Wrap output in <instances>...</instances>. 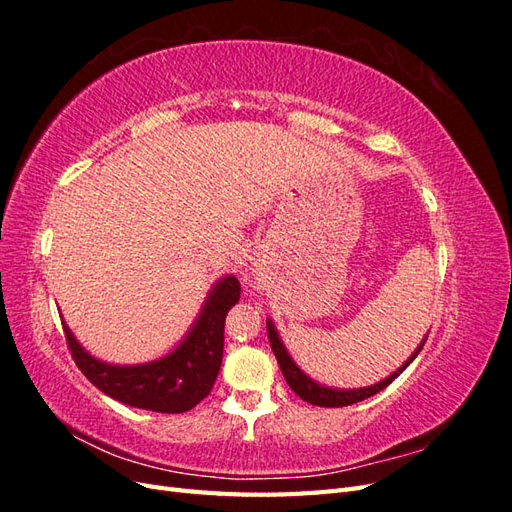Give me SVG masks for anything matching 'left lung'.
I'll return each instance as SVG.
<instances>
[{
	"mask_svg": "<svg viewBox=\"0 0 512 512\" xmlns=\"http://www.w3.org/2000/svg\"><path fill=\"white\" fill-rule=\"evenodd\" d=\"M267 331H269V342H271V348H273V352H275V359H277V363H280V369H282V374H284V378H286L290 389H292L294 393H297L303 401H307V404L322 406V408L350 406V404H356V401H363V399H367V397H371V395L380 393L382 389H386V386H389V384L401 374V371H404V369L416 359V354L421 352V348H423V344H425V339H423V344L418 346V350L410 356V359H408L404 365H401V367L395 371V374H391L389 378H384L382 382L365 386V389L337 391V389H329V386H322V384L314 382L312 378L303 374V371L297 367V363H294V361L290 359V354L286 352V348H284V344H282V339H280V335H277V331H275L271 320H267Z\"/></svg>",
	"mask_w": 512,
	"mask_h": 512,
	"instance_id": "8db88e82",
	"label": "left lung"
}]
</instances>
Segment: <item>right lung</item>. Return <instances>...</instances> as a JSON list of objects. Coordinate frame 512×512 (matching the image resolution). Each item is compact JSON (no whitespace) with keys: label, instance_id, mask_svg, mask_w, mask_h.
<instances>
[{"label":"right lung","instance_id":"1","mask_svg":"<svg viewBox=\"0 0 512 512\" xmlns=\"http://www.w3.org/2000/svg\"><path fill=\"white\" fill-rule=\"evenodd\" d=\"M241 297L237 277L215 284L188 337L166 356L145 365H108L94 359L64 322L66 342L85 378L121 404L151 412L179 414L203 401L218 378L224 354V320Z\"/></svg>","mask_w":512,"mask_h":512}]
</instances>
